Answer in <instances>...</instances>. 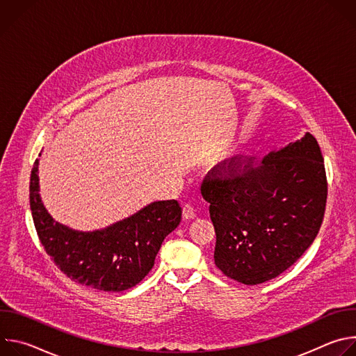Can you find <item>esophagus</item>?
Wrapping results in <instances>:
<instances>
[{"instance_id":"obj_1","label":"esophagus","mask_w":356,"mask_h":356,"mask_svg":"<svg viewBox=\"0 0 356 356\" xmlns=\"http://www.w3.org/2000/svg\"><path fill=\"white\" fill-rule=\"evenodd\" d=\"M194 217H195L194 207L190 204V202H187V204L183 206V218L184 220H193Z\"/></svg>"}]
</instances>
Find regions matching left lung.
<instances>
[{"label":"left lung","instance_id":"obj_1","mask_svg":"<svg viewBox=\"0 0 356 356\" xmlns=\"http://www.w3.org/2000/svg\"><path fill=\"white\" fill-rule=\"evenodd\" d=\"M246 160L232 158L222 170L213 169L201 193L210 202L217 268L252 286L277 277L310 248L324 218L327 176L310 132L258 166Z\"/></svg>","mask_w":356,"mask_h":356}]
</instances>
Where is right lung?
I'll list each match as a JSON object with an SVG mask.
<instances>
[{"label": "right lung", "mask_w": 356, "mask_h": 356, "mask_svg": "<svg viewBox=\"0 0 356 356\" xmlns=\"http://www.w3.org/2000/svg\"><path fill=\"white\" fill-rule=\"evenodd\" d=\"M38 166L39 159L31 172V211L40 243L56 266L72 280L101 291H122L138 284L154 268L163 239L180 224L179 202L154 201L104 229L74 231L56 222L44 209Z\"/></svg>", "instance_id": "1"}]
</instances>
